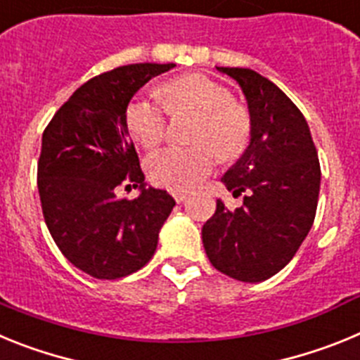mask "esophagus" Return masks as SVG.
Here are the masks:
<instances>
[{"instance_id": "34e87169", "label": "esophagus", "mask_w": 360, "mask_h": 360, "mask_svg": "<svg viewBox=\"0 0 360 360\" xmlns=\"http://www.w3.org/2000/svg\"><path fill=\"white\" fill-rule=\"evenodd\" d=\"M173 196L178 203H182L187 198V193H184V191H173Z\"/></svg>"}]
</instances>
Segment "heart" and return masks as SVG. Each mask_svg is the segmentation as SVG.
I'll use <instances>...</instances> for the list:
<instances>
[{
    "mask_svg": "<svg viewBox=\"0 0 360 360\" xmlns=\"http://www.w3.org/2000/svg\"><path fill=\"white\" fill-rule=\"evenodd\" d=\"M160 94L164 105L148 97H136L128 104L126 126L133 139L144 148H155L165 136V110L171 113L189 111L198 115L193 141L200 146L164 148L149 155L146 169L153 184L173 191H189L212 173L215 148L225 160L240 157L247 149L252 129L249 111L234 103L231 90L224 84L193 73L165 82Z\"/></svg>",
    "mask_w": 360,
    "mask_h": 360,
    "instance_id": "1",
    "label": "heart"
}]
</instances>
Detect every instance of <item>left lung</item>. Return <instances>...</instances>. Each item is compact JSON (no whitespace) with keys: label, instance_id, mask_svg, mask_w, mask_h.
I'll use <instances>...</instances> for the list:
<instances>
[{"label":"left lung","instance_id":"8db88e82","mask_svg":"<svg viewBox=\"0 0 360 360\" xmlns=\"http://www.w3.org/2000/svg\"><path fill=\"white\" fill-rule=\"evenodd\" d=\"M240 84L250 117V142L221 176L243 205L221 200L202 229L209 262L238 281L259 283L287 266L316 218L321 167L310 128L278 86L250 68L216 66Z\"/></svg>","mask_w":360,"mask_h":360}]
</instances>
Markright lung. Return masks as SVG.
I'll return each mask as SVG.
<instances>
[{
  "label": "right lung",
  "instance_id": "1",
  "mask_svg": "<svg viewBox=\"0 0 360 360\" xmlns=\"http://www.w3.org/2000/svg\"><path fill=\"white\" fill-rule=\"evenodd\" d=\"M174 66L139 63L101 73L73 91L43 133L37 189L44 221L66 259L91 278L141 270L176 203L144 182L126 126L133 95ZM122 183L139 187L135 200L116 196Z\"/></svg>",
  "mask_w": 360,
  "mask_h": 360
}]
</instances>
